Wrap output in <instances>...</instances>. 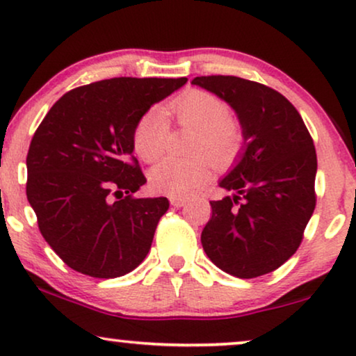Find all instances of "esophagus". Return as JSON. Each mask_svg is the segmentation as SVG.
I'll return each mask as SVG.
<instances>
[{
    "instance_id": "obj_1",
    "label": "esophagus",
    "mask_w": 356,
    "mask_h": 356,
    "mask_svg": "<svg viewBox=\"0 0 356 356\" xmlns=\"http://www.w3.org/2000/svg\"><path fill=\"white\" fill-rule=\"evenodd\" d=\"M186 202H188V199H184V197H170V204H172L173 207H183V206H186Z\"/></svg>"
}]
</instances>
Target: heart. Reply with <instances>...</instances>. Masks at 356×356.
I'll return each instance as SVG.
<instances>
[{
  "label": "heart",
  "mask_w": 356,
  "mask_h": 356,
  "mask_svg": "<svg viewBox=\"0 0 356 356\" xmlns=\"http://www.w3.org/2000/svg\"><path fill=\"white\" fill-rule=\"evenodd\" d=\"M170 116L179 126L197 131L194 152L207 155L217 163H225L235 157L243 143L241 128L230 118V106L220 97L202 89H191L177 97L167 111L152 106L138 120L133 131L136 154L144 162H155L167 149ZM212 173V165L206 157L193 160L165 159L150 170L149 181L154 191L172 197H184L202 186Z\"/></svg>",
  "instance_id": "1"
}]
</instances>
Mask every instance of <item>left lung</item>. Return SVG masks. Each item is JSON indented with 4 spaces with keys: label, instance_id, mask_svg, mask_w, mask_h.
I'll return each instance as SVG.
<instances>
[{
    "label": "left lung",
    "instance_id": "obj_1",
    "mask_svg": "<svg viewBox=\"0 0 356 356\" xmlns=\"http://www.w3.org/2000/svg\"><path fill=\"white\" fill-rule=\"evenodd\" d=\"M191 84L225 100L245 138L240 160L218 183L236 194L211 201L204 251L240 279L269 274L295 254L314 212L313 138L298 110L264 84L236 76H201Z\"/></svg>",
    "mask_w": 356,
    "mask_h": 356
}]
</instances>
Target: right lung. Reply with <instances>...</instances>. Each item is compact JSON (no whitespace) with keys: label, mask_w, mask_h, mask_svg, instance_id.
Listing matches in <instances>:
<instances>
[{"label":"right lung","mask_w":356,"mask_h":356,"mask_svg":"<svg viewBox=\"0 0 356 356\" xmlns=\"http://www.w3.org/2000/svg\"><path fill=\"white\" fill-rule=\"evenodd\" d=\"M186 81L113 77L76 87L37 128L27 154V199L42 236L71 269L115 279L147 256L170 202L133 196L145 183L133 131Z\"/></svg>","instance_id":"right-lung-1"}]
</instances>
